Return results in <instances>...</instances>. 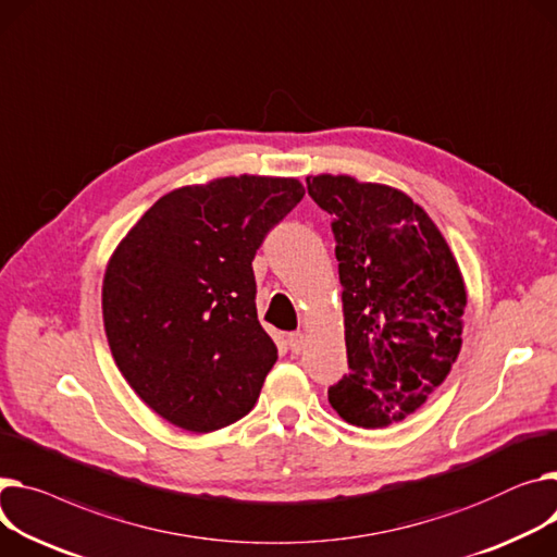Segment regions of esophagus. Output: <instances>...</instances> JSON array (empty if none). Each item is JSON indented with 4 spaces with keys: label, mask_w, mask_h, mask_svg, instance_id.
Wrapping results in <instances>:
<instances>
[{
    "label": "esophagus",
    "mask_w": 557,
    "mask_h": 557,
    "mask_svg": "<svg viewBox=\"0 0 557 557\" xmlns=\"http://www.w3.org/2000/svg\"><path fill=\"white\" fill-rule=\"evenodd\" d=\"M288 347L293 354H300L305 349V333H300V331L288 333Z\"/></svg>",
    "instance_id": "1"
}]
</instances>
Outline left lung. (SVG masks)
Listing matches in <instances>:
<instances>
[{"label": "left lung", "instance_id": "left-lung-1", "mask_svg": "<svg viewBox=\"0 0 557 557\" xmlns=\"http://www.w3.org/2000/svg\"><path fill=\"white\" fill-rule=\"evenodd\" d=\"M331 214L349 374L329 387L347 423L379 430L412 417L461 349L466 286L434 221L389 185L307 176Z\"/></svg>", "mask_w": 557, "mask_h": 557}]
</instances>
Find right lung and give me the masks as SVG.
I'll use <instances>...</instances> for the list:
<instances>
[{
    "instance_id": "right-lung-1",
    "label": "right lung",
    "mask_w": 557,
    "mask_h": 557,
    "mask_svg": "<svg viewBox=\"0 0 557 557\" xmlns=\"http://www.w3.org/2000/svg\"><path fill=\"white\" fill-rule=\"evenodd\" d=\"M298 178L226 176L172 190L111 255L102 320L121 374L190 432L246 417L277 360L257 320L252 259L298 206Z\"/></svg>"
}]
</instances>
